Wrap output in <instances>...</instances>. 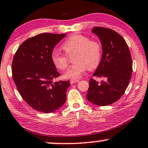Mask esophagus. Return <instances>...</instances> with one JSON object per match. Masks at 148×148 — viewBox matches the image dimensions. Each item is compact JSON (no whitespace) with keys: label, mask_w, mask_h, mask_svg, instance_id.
<instances>
[{"label":"esophagus","mask_w":148,"mask_h":148,"mask_svg":"<svg viewBox=\"0 0 148 148\" xmlns=\"http://www.w3.org/2000/svg\"><path fill=\"white\" fill-rule=\"evenodd\" d=\"M70 82V84H72L74 83H76V82H79V80H73V79H72Z\"/></svg>","instance_id":"1"}]
</instances>
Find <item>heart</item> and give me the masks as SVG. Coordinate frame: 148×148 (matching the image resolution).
<instances>
[{
    "mask_svg": "<svg viewBox=\"0 0 148 148\" xmlns=\"http://www.w3.org/2000/svg\"><path fill=\"white\" fill-rule=\"evenodd\" d=\"M66 54L54 50L51 55V62L59 70H64L68 64V58L73 54L74 64L64 74V77L76 80L81 77L86 69L93 70L97 68L101 59V45L97 40H90L81 34H74L62 45Z\"/></svg>",
    "mask_w": 148,
    "mask_h": 148,
    "instance_id": "b5f03b06",
    "label": "heart"
}]
</instances>
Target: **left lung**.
<instances>
[{
  "label": "left lung",
  "mask_w": 148,
  "mask_h": 148,
  "mask_svg": "<svg viewBox=\"0 0 148 148\" xmlns=\"http://www.w3.org/2000/svg\"><path fill=\"white\" fill-rule=\"evenodd\" d=\"M92 32L99 37L102 58L92 74L106 80L99 82L90 78L86 99L100 106L118 101L125 92L132 75V59L129 47L116 32L103 27H94Z\"/></svg>",
  "instance_id": "1"
}]
</instances>
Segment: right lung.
<instances>
[{
  "instance_id": "1",
  "label": "right lung",
  "mask_w": 148,
  "mask_h": 148,
  "mask_svg": "<svg viewBox=\"0 0 148 148\" xmlns=\"http://www.w3.org/2000/svg\"><path fill=\"white\" fill-rule=\"evenodd\" d=\"M66 36L42 33L31 37L13 57L12 76L17 90L23 100L38 112H53L66 101L70 81L53 82L60 74L51 59L54 47Z\"/></svg>"
}]
</instances>
